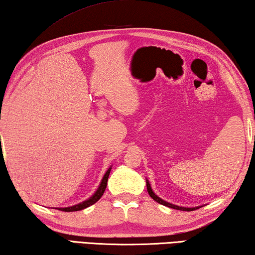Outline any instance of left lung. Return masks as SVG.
Returning a JSON list of instances; mask_svg holds the SVG:
<instances>
[{"instance_id": "left-lung-1", "label": "left lung", "mask_w": 255, "mask_h": 255, "mask_svg": "<svg viewBox=\"0 0 255 255\" xmlns=\"http://www.w3.org/2000/svg\"><path fill=\"white\" fill-rule=\"evenodd\" d=\"M146 185H147V191H148V194H149V196L152 198V200L154 201H156L157 203H159V204H161V205H165V206H168V207H170V208H174V210H180V211H187V212H191V211H194V210H197V208H200V207H180V206H177V205H174V204H170V203H168V202H166V201H164V200H161L160 197H158L156 195V194L152 192V189H151V187H150V184H149V182H148V180L146 179Z\"/></svg>"}]
</instances>
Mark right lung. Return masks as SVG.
<instances>
[{"label":"right lung","instance_id":"obj_1","mask_svg":"<svg viewBox=\"0 0 255 255\" xmlns=\"http://www.w3.org/2000/svg\"><path fill=\"white\" fill-rule=\"evenodd\" d=\"M110 170H112V167H109L107 172L104 175L103 180H101V183L99 185L98 189H97L96 193L92 195L91 197L88 198V200L83 201L82 203H79V204L77 205H73V206H69V207H63V208H59V210H61L63 212H76V211H81L83 208H87L89 207L90 205L95 204L96 202H98L100 200V197L104 195L105 193V189L107 187V182H108V177H109V174H110Z\"/></svg>","mask_w":255,"mask_h":255}]
</instances>
